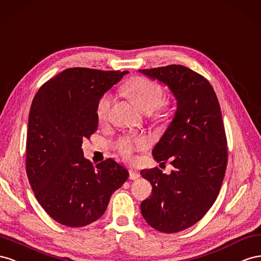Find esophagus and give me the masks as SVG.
I'll list each match as a JSON object with an SVG mask.
<instances>
[{
  "label": "esophagus",
  "mask_w": 261,
  "mask_h": 261,
  "mask_svg": "<svg viewBox=\"0 0 261 261\" xmlns=\"http://www.w3.org/2000/svg\"><path fill=\"white\" fill-rule=\"evenodd\" d=\"M140 173L138 172V170H135V169H130L129 170V177H130V179H132V180H136V179H138V178H140Z\"/></svg>",
  "instance_id": "esophagus-1"
}]
</instances>
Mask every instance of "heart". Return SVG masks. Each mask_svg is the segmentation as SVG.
<instances>
[{"mask_svg": "<svg viewBox=\"0 0 261 261\" xmlns=\"http://www.w3.org/2000/svg\"><path fill=\"white\" fill-rule=\"evenodd\" d=\"M126 96L136 103L137 107L144 114H150L154 111L162 101L163 89L162 87L144 77H135L130 80L123 87ZM111 106V96L110 94H105L101 96L98 103L96 114L99 121H105ZM166 111L162 114L161 117H166ZM147 142L143 138H132L125 137L119 140L117 143V150L125 160L133 159V152L144 150Z\"/></svg>", "mask_w": 261, "mask_h": 261, "instance_id": "heart-1", "label": "heart"}]
</instances>
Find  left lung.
<instances>
[{"label": "left lung", "instance_id": "left-lung-1", "mask_svg": "<svg viewBox=\"0 0 261 261\" xmlns=\"http://www.w3.org/2000/svg\"><path fill=\"white\" fill-rule=\"evenodd\" d=\"M166 85L176 99L173 120L153 148L156 162L170 159L169 175L142 169L152 195L141 202L143 218L163 233L195 225L217 199L225 175L227 147L222 113L209 81L184 65L139 70Z\"/></svg>", "mask_w": 261, "mask_h": 261}]
</instances>
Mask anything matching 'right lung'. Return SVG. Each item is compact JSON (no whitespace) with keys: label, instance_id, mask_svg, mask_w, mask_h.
I'll use <instances>...</instances> for the list:
<instances>
[{"label":"right lung","instance_id":"obj_1","mask_svg":"<svg viewBox=\"0 0 261 261\" xmlns=\"http://www.w3.org/2000/svg\"><path fill=\"white\" fill-rule=\"evenodd\" d=\"M128 71L66 69L37 92L28 117L26 172L36 199L62 225L81 227L98 220L110 197L129 177L108 159L96 165L82 143L97 130L101 96Z\"/></svg>","mask_w":261,"mask_h":261}]
</instances>
